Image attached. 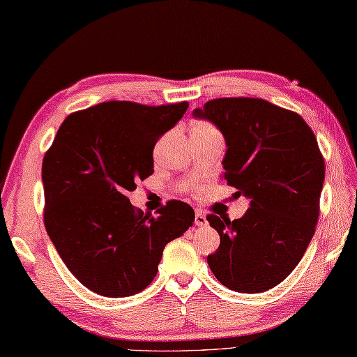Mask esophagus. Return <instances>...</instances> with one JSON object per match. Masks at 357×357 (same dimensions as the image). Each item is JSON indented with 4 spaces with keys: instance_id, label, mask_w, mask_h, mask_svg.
Listing matches in <instances>:
<instances>
[{
    "instance_id": "obj_1",
    "label": "esophagus",
    "mask_w": 357,
    "mask_h": 357,
    "mask_svg": "<svg viewBox=\"0 0 357 357\" xmlns=\"http://www.w3.org/2000/svg\"><path fill=\"white\" fill-rule=\"evenodd\" d=\"M194 223L197 225V227H206V225H208L206 215L203 214L200 209H195V220H194Z\"/></svg>"
}]
</instances>
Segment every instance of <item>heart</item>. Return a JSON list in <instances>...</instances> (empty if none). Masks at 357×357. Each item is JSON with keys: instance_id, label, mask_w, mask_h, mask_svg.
I'll return each mask as SVG.
<instances>
[{"instance_id": "b5f03b06", "label": "heart", "mask_w": 357, "mask_h": 357, "mask_svg": "<svg viewBox=\"0 0 357 357\" xmlns=\"http://www.w3.org/2000/svg\"><path fill=\"white\" fill-rule=\"evenodd\" d=\"M194 130H195V132H215V129L206 121L197 123V125L194 126Z\"/></svg>"}]
</instances>
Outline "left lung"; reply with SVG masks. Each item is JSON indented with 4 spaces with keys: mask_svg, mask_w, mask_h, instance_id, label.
<instances>
[{
    "mask_svg": "<svg viewBox=\"0 0 357 357\" xmlns=\"http://www.w3.org/2000/svg\"><path fill=\"white\" fill-rule=\"evenodd\" d=\"M227 142L223 178L248 197L236 220L209 214L220 236L208 265L222 285L261 293L279 285L307 251L319 219L325 162L299 114L261 98H215L194 109Z\"/></svg>",
    "mask_w": 357,
    "mask_h": 357,
    "instance_id": "obj_1",
    "label": "left lung"
}]
</instances>
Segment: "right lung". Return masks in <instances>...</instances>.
<instances>
[{
	"mask_svg": "<svg viewBox=\"0 0 357 357\" xmlns=\"http://www.w3.org/2000/svg\"><path fill=\"white\" fill-rule=\"evenodd\" d=\"M186 109L188 101H105L72 112L43 158L46 231L93 293H140L154 280L166 243L192 227L194 209L185 202L169 200L152 217L126 197L135 181L152 176L157 140Z\"/></svg>",
	"mask_w": 357,
	"mask_h": 357,
	"instance_id": "right-lung-1",
	"label": "right lung"
}]
</instances>
